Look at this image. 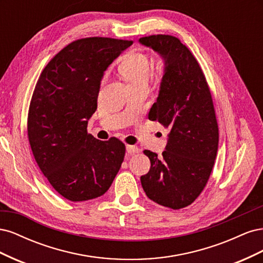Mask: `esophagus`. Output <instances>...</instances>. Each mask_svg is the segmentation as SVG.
Segmentation results:
<instances>
[{"label": "esophagus", "mask_w": 263, "mask_h": 263, "mask_svg": "<svg viewBox=\"0 0 263 263\" xmlns=\"http://www.w3.org/2000/svg\"><path fill=\"white\" fill-rule=\"evenodd\" d=\"M126 151H127V154H129V155H134V154H137V153H139L140 149H139L138 147H136V146L127 145V146H126Z\"/></svg>", "instance_id": "1"}]
</instances>
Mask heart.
<instances>
[{"mask_svg":"<svg viewBox=\"0 0 263 263\" xmlns=\"http://www.w3.org/2000/svg\"><path fill=\"white\" fill-rule=\"evenodd\" d=\"M118 69L130 86L147 84L151 73V60L144 52H129Z\"/></svg>","mask_w":263,"mask_h":263,"instance_id":"obj_1","label":"heart"}]
</instances>
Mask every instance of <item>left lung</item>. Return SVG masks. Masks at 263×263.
<instances>
[{"instance_id":"1","label":"left lung","mask_w":263,"mask_h":263,"mask_svg":"<svg viewBox=\"0 0 263 263\" xmlns=\"http://www.w3.org/2000/svg\"><path fill=\"white\" fill-rule=\"evenodd\" d=\"M139 43L164 60L157 102L148 118L169 128L162 157L150 150V170L140 177L146 195L180 210L192 204L209 181L218 148V125L210 87L194 55L170 35L142 37Z\"/></svg>"}]
</instances>
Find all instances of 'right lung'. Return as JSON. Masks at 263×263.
Segmentation results:
<instances>
[{
	"instance_id": "add662e5",
	"label": "right lung",
	"mask_w": 263,
	"mask_h": 263,
	"mask_svg": "<svg viewBox=\"0 0 263 263\" xmlns=\"http://www.w3.org/2000/svg\"><path fill=\"white\" fill-rule=\"evenodd\" d=\"M132 41L89 37L59 51L39 77L28 110L35 160L65 198L82 202L104 194L121 169L125 145L87 134L105 70Z\"/></svg>"
}]
</instances>
